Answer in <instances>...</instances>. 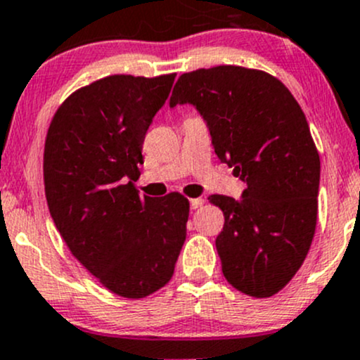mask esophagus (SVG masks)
Wrapping results in <instances>:
<instances>
[{
  "label": "esophagus",
  "mask_w": 360,
  "mask_h": 360,
  "mask_svg": "<svg viewBox=\"0 0 360 360\" xmlns=\"http://www.w3.org/2000/svg\"><path fill=\"white\" fill-rule=\"evenodd\" d=\"M203 198H191L190 200V207L191 209H198V207H202L203 205Z\"/></svg>",
  "instance_id": "1"
}]
</instances>
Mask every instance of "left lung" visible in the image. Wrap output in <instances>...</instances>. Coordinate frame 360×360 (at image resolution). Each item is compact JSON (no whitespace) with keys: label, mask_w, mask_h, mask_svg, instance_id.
Wrapping results in <instances>:
<instances>
[{"label":"left lung","mask_w":360,"mask_h":360,"mask_svg":"<svg viewBox=\"0 0 360 360\" xmlns=\"http://www.w3.org/2000/svg\"><path fill=\"white\" fill-rule=\"evenodd\" d=\"M186 103L248 184L240 200L209 197L224 214L216 238L224 278L248 296H274L301 268L317 226L321 158L304 112L281 79L242 66L181 75L170 108Z\"/></svg>","instance_id":"1"}]
</instances>
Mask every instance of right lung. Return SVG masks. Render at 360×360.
Listing matches in <instances>:
<instances>
[{
    "mask_svg": "<svg viewBox=\"0 0 360 360\" xmlns=\"http://www.w3.org/2000/svg\"><path fill=\"white\" fill-rule=\"evenodd\" d=\"M176 72L111 75L82 86L50 122L43 181L50 216L72 256L111 292L139 300L172 278L190 202L141 197L143 143Z\"/></svg>",
    "mask_w": 360,
    "mask_h": 360,
    "instance_id": "right-lung-1",
    "label": "right lung"
}]
</instances>
